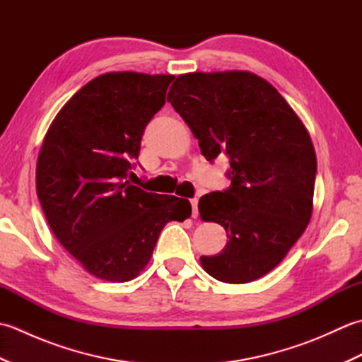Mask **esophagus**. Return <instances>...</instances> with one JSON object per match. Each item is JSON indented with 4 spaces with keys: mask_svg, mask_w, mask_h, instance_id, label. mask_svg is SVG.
<instances>
[{
    "mask_svg": "<svg viewBox=\"0 0 362 362\" xmlns=\"http://www.w3.org/2000/svg\"><path fill=\"white\" fill-rule=\"evenodd\" d=\"M191 206H193V218H197V204H199V199L197 197H194V199H191Z\"/></svg>",
    "mask_w": 362,
    "mask_h": 362,
    "instance_id": "obj_1",
    "label": "esophagus"
}]
</instances>
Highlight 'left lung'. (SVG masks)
Here are the masks:
<instances>
[{
	"mask_svg": "<svg viewBox=\"0 0 362 362\" xmlns=\"http://www.w3.org/2000/svg\"><path fill=\"white\" fill-rule=\"evenodd\" d=\"M168 101L199 140L202 156L230 158V187L201 197L202 221L228 241L201 257L206 274L249 283L271 272L313 214L317 160L302 119L271 83L249 71L180 74Z\"/></svg>",
	"mask_w": 362,
	"mask_h": 362,
	"instance_id": "1",
	"label": "left lung"
}]
</instances>
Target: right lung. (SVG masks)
<instances>
[{
	"label": "right lung",
	"mask_w": 362,
	"mask_h": 362,
	"mask_svg": "<svg viewBox=\"0 0 362 362\" xmlns=\"http://www.w3.org/2000/svg\"><path fill=\"white\" fill-rule=\"evenodd\" d=\"M173 79L98 76L60 109L38 153L35 187L46 221L65 250L101 280H134L168 222L191 216L188 199L146 193L127 180Z\"/></svg>",
	"instance_id": "add662e5"
}]
</instances>
